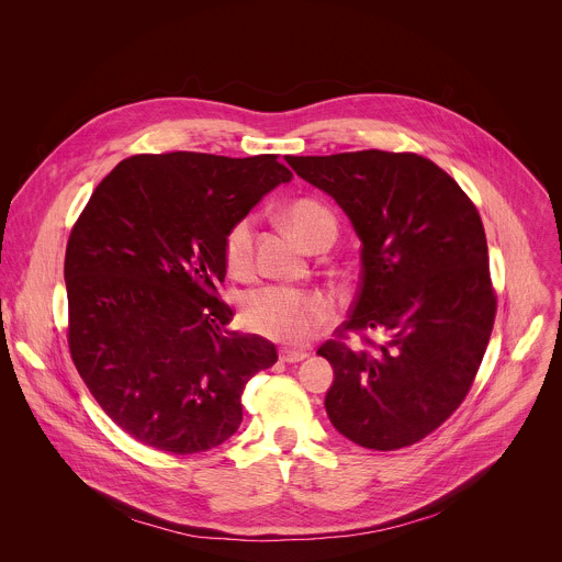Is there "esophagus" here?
<instances>
[{"label":"esophagus","mask_w":562,"mask_h":562,"mask_svg":"<svg viewBox=\"0 0 562 562\" xmlns=\"http://www.w3.org/2000/svg\"><path fill=\"white\" fill-rule=\"evenodd\" d=\"M308 353L306 351H295V349H282L280 351V360L282 362H300L304 360Z\"/></svg>","instance_id":"34e87169"}]
</instances>
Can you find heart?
I'll use <instances>...</instances> for the list:
<instances>
[{"label":"heart","mask_w":562,"mask_h":562,"mask_svg":"<svg viewBox=\"0 0 562 562\" xmlns=\"http://www.w3.org/2000/svg\"><path fill=\"white\" fill-rule=\"evenodd\" d=\"M286 222L304 247L323 233L336 235V220L315 200H295L286 209ZM224 265L233 278L247 280L256 273V220H237L224 237ZM331 297L319 291L291 286H265L245 300L243 313L251 331L284 345H304L331 319Z\"/></svg>","instance_id":"1"}]
</instances>
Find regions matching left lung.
<instances>
[{
	"instance_id": "left-lung-1",
	"label": "left lung",
	"mask_w": 562,
	"mask_h": 562,
	"mask_svg": "<svg viewBox=\"0 0 562 562\" xmlns=\"http://www.w3.org/2000/svg\"><path fill=\"white\" fill-rule=\"evenodd\" d=\"M286 162L342 206L362 243L349 319L317 349L336 373L329 420L367 449L409 447L460 407L490 345L496 291L483 220L458 182L416 153ZM371 330L385 334L382 344ZM349 333L360 346L346 342Z\"/></svg>"
}]
</instances>
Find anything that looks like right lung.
<instances>
[{"label": "right lung", "instance_id": "obj_1", "mask_svg": "<svg viewBox=\"0 0 562 562\" xmlns=\"http://www.w3.org/2000/svg\"><path fill=\"white\" fill-rule=\"evenodd\" d=\"M293 173L278 155H133L98 184L64 260L68 349L104 414L137 442L209 451L243 423L276 345L228 331L224 237Z\"/></svg>", "mask_w": 562, "mask_h": 562}]
</instances>
